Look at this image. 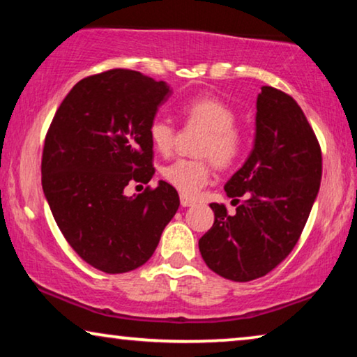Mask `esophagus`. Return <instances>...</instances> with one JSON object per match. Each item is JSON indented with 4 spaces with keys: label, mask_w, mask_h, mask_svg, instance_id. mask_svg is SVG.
<instances>
[{
    "label": "esophagus",
    "mask_w": 357,
    "mask_h": 357,
    "mask_svg": "<svg viewBox=\"0 0 357 357\" xmlns=\"http://www.w3.org/2000/svg\"><path fill=\"white\" fill-rule=\"evenodd\" d=\"M195 202L192 198H188V197H185V195H180V204H182L183 208H187V206H192Z\"/></svg>",
    "instance_id": "obj_1"
}]
</instances>
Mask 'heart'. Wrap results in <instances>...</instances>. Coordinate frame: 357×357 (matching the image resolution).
I'll return each instance as SVG.
<instances>
[{
  "instance_id": "heart-1",
  "label": "heart",
  "mask_w": 357,
  "mask_h": 357,
  "mask_svg": "<svg viewBox=\"0 0 357 357\" xmlns=\"http://www.w3.org/2000/svg\"><path fill=\"white\" fill-rule=\"evenodd\" d=\"M182 115L188 125L206 130L198 146V154L213 159L218 167L236 164L245 148V138L236 126L237 115L231 107L213 96H198L185 102ZM177 130L170 121L154 119L149 125V139L155 151L167 155L175 148ZM209 159H177L162 169V177L182 195L195 197L211 175Z\"/></svg>"
}]
</instances>
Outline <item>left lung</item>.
Returning <instances> with one entry per match:
<instances>
[{"label": "left lung", "instance_id": "obj_1", "mask_svg": "<svg viewBox=\"0 0 357 357\" xmlns=\"http://www.w3.org/2000/svg\"><path fill=\"white\" fill-rule=\"evenodd\" d=\"M255 143L245 164L224 185L238 203L229 214L211 203L214 224L198 245L206 265L226 280L265 276L292 252L321 180V149L289 94L263 86L257 97Z\"/></svg>", "mask_w": 357, "mask_h": 357}]
</instances>
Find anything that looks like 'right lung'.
I'll list each match as a JSON object with an SVG mask.
<instances>
[{
    "mask_svg": "<svg viewBox=\"0 0 357 357\" xmlns=\"http://www.w3.org/2000/svg\"><path fill=\"white\" fill-rule=\"evenodd\" d=\"M170 92L164 81L123 68L87 76L47 131L42 187L53 218L73 250L104 273L144 265L180 206L177 190L162 180L123 193L153 178L149 125Z\"/></svg>",
    "mask_w": 357,
    "mask_h": 357,
    "instance_id": "add662e5",
    "label": "right lung"
}]
</instances>
